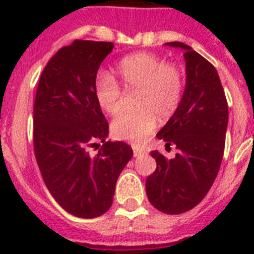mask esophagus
Listing matches in <instances>:
<instances>
[{"label": "esophagus", "instance_id": "34e87169", "mask_svg": "<svg viewBox=\"0 0 254 254\" xmlns=\"http://www.w3.org/2000/svg\"><path fill=\"white\" fill-rule=\"evenodd\" d=\"M133 154H134V157H138V155H142L145 154V150L143 149H141V147L135 146V145H133Z\"/></svg>", "mask_w": 254, "mask_h": 254}]
</instances>
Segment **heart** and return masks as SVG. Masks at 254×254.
I'll use <instances>...</instances> for the list:
<instances>
[{
	"mask_svg": "<svg viewBox=\"0 0 254 254\" xmlns=\"http://www.w3.org/2000/svg\"><path fill=\"white\" fill-rule=\"evenodd\" d=\"M117 72L127 92H138L137 111L123 112L111 124L116 139L142 143L161 121L171 119L182 101L185 80L175 65L166 64L162 58L139 53L124 58ZM95 96L100 108L115 115L121 107L123 91L107 73H100L95 83Z\"/></svg>",
	"mask_w": 254,
	"mask_h": 254,
	"instance_id": "1",
	"label": "heart"
}]
</instances>
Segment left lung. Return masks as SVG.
<instances>
[{
	"label": "left lung",
	"instance_id": "1",
	"mask_svg": "<svg viewBox=\"0 0 254 254\" xmlns=\"http://www.w3.org/2000/svg\"><path fill=\"white\" fill-rule=\"evenodd\" d=\"M166 46L185 51L186 87L179 108L158 131L166 146L174 143L175 158L151 151L157 169L146 181V193L155 208L170 215L193 208L213 185L224 154L228 105L216 68L182 42Z\"/></svg>",
	"mask_w": 254,
	"mask_h": 254
}]
</instances>
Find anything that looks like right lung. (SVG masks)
Segmentation results:
<instances>
[{
  "label": "right lung",
  "mask_w": 254,
  "mask_h": 254,
  "mask_svg": "<svg viewBox=\"0 0 254 254\" xmlns=\"http://www.w3.org/2000/svg\"><path fill=\"white\" fill-rule=\"evenodd\" d=\"M112 42L75 41L49 61L34 103V151L42 178L62 208L92 219L111 208L129 145L107 141L109 127L95 96L97 71ZM99 153L87 147L98 141Z\"/></svg>",
  "instance_id": "add662e5"
}]
</instances>
